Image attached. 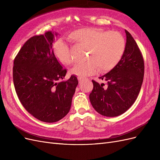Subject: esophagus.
I'll return each mask as SVG.
<instances>
[{
  "label": "esophagus",
  "mask_w": 160,
  "mask_h": 160,
  "mask_svg": "<svg viewBox=\"0 0 160 160\" xmlns=\"http://www.w3.org/2000/svg\"><path fill=\"white\" fill-rule=\"evenodd\" d=\"M78 80H79V83L81 84V83H82L83 82V79H82V78H80V77H78Z\"/></svg>",
  "instance_id": "obj_1"
}]
</instances>
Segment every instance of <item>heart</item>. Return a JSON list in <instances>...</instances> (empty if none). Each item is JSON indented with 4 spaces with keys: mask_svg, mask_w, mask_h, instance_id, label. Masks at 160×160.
<instances>
[{
    "mask_svg": "<svg viewBox=\"0 0 160 160\" xmlns=\"http://www.w3.org/2000/svg\"><path fill=\"white\" fill-rule=\"evenodd\" d=\"M69 39L77 45L88 49L85 62L75 65L71 69L73 75L85 78L98 71L107 72L118 64L125 49V41L122 34L117 31H105L100 28L85 27L72 31ZM54 54L57 59L64 65L72 62L69 45L62 40L54 45Z\"/></svg>",
    "mask_w": 160,
    "mask_h": 160,
    "instance_id": "heart-1",
    "label": "heart"
}]
</instances>
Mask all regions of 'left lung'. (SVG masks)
<instances>
[{
    "label": "left lung",
    "mask_w": 160,
    "mask_h": 160,
    "mask_svg": "<svg viewBox=\"0 0 160 160\" xmlns=\"http://www.w3.org/2000/svg\"><path fill=\"white\" fill-rule=\"evenodd\" d=\"M126 44L122 59L113 69L100 77L108 82L99 85L92 80L93 89L89 99L97 112L106 117H116L128 110L136 100L144 75L142 52L132 35L126 30Z\"/></svg>",
    "instance_id": "1"
}]
</instances>
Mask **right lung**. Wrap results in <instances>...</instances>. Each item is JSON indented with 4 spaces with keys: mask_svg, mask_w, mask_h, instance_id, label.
<instances>
[{
    "mask_svg": "<svg viewBox=\"0 0 160 160\" xmlns=\"http://www.w3.org/2000/svg\"><path fill=\"white\" fill-rule=\"evenodd\" d=\"M57 32L48 31L26 41L14 60L13 82L23 107L47 123L63 118L71 109L77 77L63 79L67 70L58 61L52 44Z\"/></svg>",
    "mask_w": 160,
    "mask_h": 160,
    "instance_id": "1",
    "label": "right lung"
}]
</instances>
